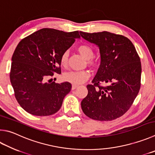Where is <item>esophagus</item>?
<instances>
[{"label": "esophagus", "mask_w": 155, "mask_h": 155, "mask_svg": "<svg viewBox=\"0 0 155 155\" xmlns=\"http://www.w3.org/2000/svg\"><path fill=\"white\" fill-rule=\"evenodd\" d=\"M77 87H78V85H72V89L74 90V89H75L76 88H77Z\"/></svg>", "instance_id": "34e87169"}]
</instances>
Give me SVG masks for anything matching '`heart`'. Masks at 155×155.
Instances as JSON below:
<instances>
[{"label":"heart","mask_w":155,"mask_h":155,"mask_svg":"<svg viewBox=\"0 0 155 155\" xmlns=\"http://www.w3.org/2000/svg\"><path fill=\"white\" fill-rule=\"evenodd\" d=\"M78 53L86 60H89L88 63L91 66H95L97 64V61L92 60L94 55V50L88 45L83 44L77 47ZM68 53L67 51L64 52L61 56L60 64L61 66L66 67L68 66ZM90 77V74L87 70H80V71H70L66 72L64 74V79L67 82H69L73 85H80L88 79Z\"/></svg>","instance_id":"heart-1"}]
</instances>
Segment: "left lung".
Masks as SVG:
<instances>
[{
	"label": "left lung",
	"instance_id": "1",
	"mask_svg": "<svg viewBox=\"0 0 155 155\" xmlns=\"http://www.w3.org/2000/svg\"><path fill=\"white\" fill-rule=\"evenodd\" d=\"M100 49L101 62L88 94L81 102L84 113L92 119L108 121L123 116L140 89L142 66L133 43L125 36L104 31L80 32ZM102 82L108 84L102 86Z\"/></svg>",
	"mask_w": 155,
	"mask_h": 155
}]
</instances>
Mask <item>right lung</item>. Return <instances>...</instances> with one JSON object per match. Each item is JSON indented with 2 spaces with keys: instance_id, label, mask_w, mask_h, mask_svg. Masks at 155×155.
Listing matches in <instances>:
<instances>
[{
  "instance_id": "1",
  "label": "right lung",
  "mask_w": 155,
  "mask_h": 155,
  "mask_svg": "<svg viewBox=\"0 0 155 155\" xmlns=\"http://www.w3.org/2000/svg\"><path fill=\"white\" fill-rule=\"evenodd\" d=\"M78 31L43 28L22 39L12 56L10 81L19 104L35 116H49L60 109L72 88L68 82L46 83L53 73H61L60 58Z\"/></svg>"
}]
</instances>
